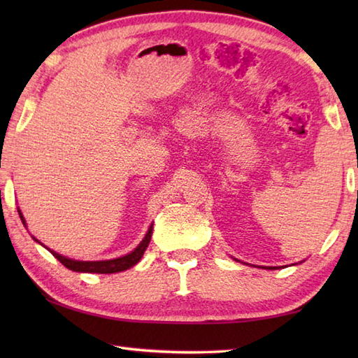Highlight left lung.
Here are the masks:
<instances>
[{
    "label": "left lung",
    "mask_w": 358,
    "mask_h": 358,
    "mask_svg": "<svg viewBox=\"0 0 358 358\" xmlns=\"http://www.w3.org/2000/svg\"><path fill=\"white\" fill-rule=\"evenodd\" d=\"M269 269H275V268H269Z\"/></svg>",
    "instance_id": "1"
}]
</instances>
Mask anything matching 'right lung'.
Wrapping results in <instances>:
<instances>
[{
	"mask_svg": "<svg viewBox=\"0 0 358 358\" xmlns=\"http://www.w3.org/2000/svg\"><path fill=\"white\" fill-rule=\"evenodd\" d=\"M20 212V210H18ZM20 218L21 222L24 223V218H22L21 212H20ZM26 224V223H24ZM152 237V226L149 227V231L146 234V237L136 246L131 254H127L124 257L115 258V260H104V262H78V260H71V258H66L63 255H59L57 252L50 250L52 255L57 258V260L64 264L67 269L71 271H77V272H94V273H113V272H121L126 271L129 268H132L136 263L140 262V258L143 257L144 250L149 246V241ZM38 241V240H36Z\"/></svg>",
	"mask_w": 358,
	"mask_h": 358,
	"instance_id": "obj_1",
	"label": "right lung"
}]
</instances>
